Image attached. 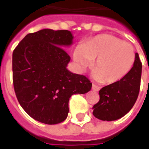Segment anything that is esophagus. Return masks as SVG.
I'll return each instance as SVG.
<instances>
[{
    "label": "esophagus",
    "mask_w": 149,
    "mask_h": 149,
    "mask_svg": "<svg viewBox=\"0 0 149 149\" xmlns=\"http://www.w3.org/2000/svg\"><path fill=\"white\" fill-rule=\"evenodd\" d=\"M92 88H93L94 91L100 90V87H99V86H97V85H96V84H93V85H92Z\"/></svg>",
    "instance_id": "1"
}]
</instances>
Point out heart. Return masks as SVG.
Segmentation results:
<instances>
[{
    "instance_id": "heart-1",
    "label": "heart",
    "mask_w": 149,
    "mask_h": 149,
    "mask_svg": "<svg viewBox=\"0 0 149 149\" xmlns=\"http://www.w3.org/2000/svg\"><path fill=\"white\" fill-rule=\"evenodd\" d=\"M73 59L80 69L93 61V77L109 84H116L128 74L135 62V51L130 43L110 34H101L77 47Z\"/></svg>"
}]
</instances>
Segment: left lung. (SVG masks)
Wrapping results in <instances>:
<instances>
[{"mask_svg":"<svg viewBox=\"0 0 149 149\" xmlns=\"http://www.w3.org/2000/svg\"><path fill=\"white\" fill-rule=\"evenodd\" d=\"M142 64L136 53L134 65L128 74L116 84L103 87L100 100L93 107V114L101 120L112 121L121 118L133 107L141 88Z\"/></svg>","mask_w":149,"mask_h":149,"instance_id":"left-lung-1","label":"left lung"}]
</instances>
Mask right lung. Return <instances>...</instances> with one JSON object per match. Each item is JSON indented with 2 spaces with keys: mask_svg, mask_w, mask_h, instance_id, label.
I'll return each mask as SVG.
<instances>
[{
  "mask_svg": "<svg viewBox=\"0 0 149 149\" xmlns=\"http://www.w3.org/2000/svg\"><path fill=\"white\" fill-rule=\"evenodd\" d=\"M68 30L42 29L27 34L13 52V82L18 102L37 121L56 125L68 113L73 94L90 91L84 75L66 68L70 56L63 47L72 43Z\"/></svg>",
  "mask_w": 149,
  "mask_h": 149,
  "instance_id": "1",
  "label": "right lung"
}]
</instances>
